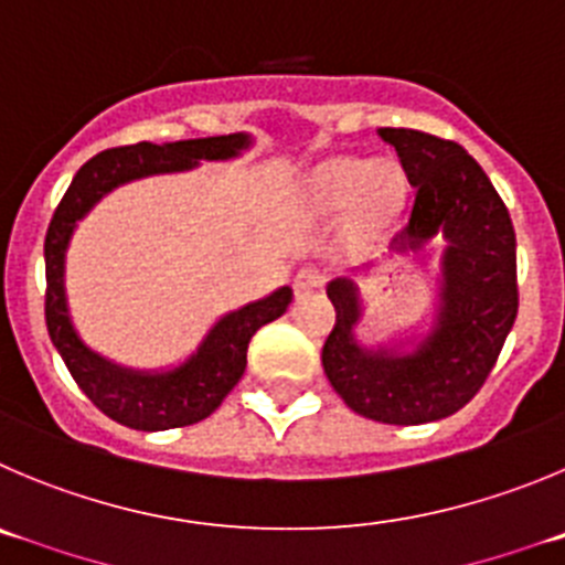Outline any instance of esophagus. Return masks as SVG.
Segmentation results:
<instances>
[{
	"label": "esophagus",
	"instance_id": "1",
	"mask_svg": "<svg viewBox=\"0 0 565 565\" xmlns=\"http://www.w3.org/2000/svg\"><path fill=\"white\" fill-rule=\"evenodd\" d=\"M326 284V273L320 270V267H300L298 273H295V281H292V287H295V292L298 295H307V292H312V289H320Z\"/></svg>",
	"mask_w": 565,
	"mask_h": 565
}]
</instances>
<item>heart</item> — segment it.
I'll return each mask as SVG.
<instances>
[{
  "label": "heart",
  "mask_w": 565,
  "mask_h": 565,
  "mask_svg": "<svg viewBox=\"0 0 565 565\" xmlns=\"http://www.w3.org/2000/svg\"><path fill=\"white\" fill-rule=\"evenodd\" d=\"M315 192L326 205H345L354 200L365 223L384 225L402 209L404 178L387 161L334 158L315 175Z\"/></svg>",
  "instance_id": "obj_1"
}]
</instances>
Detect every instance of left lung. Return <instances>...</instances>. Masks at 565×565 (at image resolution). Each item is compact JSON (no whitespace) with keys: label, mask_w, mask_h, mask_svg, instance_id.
<instances>
[{"label":"left lung","mask_w":565,"mask_h":565,"mask_svg":"<svg viewBox=\"0 0 565 565\" xmlns=\"http://www.w3.org/2000/svg\"><path fill=\"white\" fill-rule=\"evenodd\" d=\"M395 147L415 186L409 223L395 250H418L435 234L443 250L440 309L429 334L407 354L362 348L360 289L334 278V329L326 337L323 371L342 402L379 424L418 426L466 407L493 371L519 315L515 231L508 205L457 141L409 128L379 130Z\"/></svg>","instance_id":"1"}]
</instances>
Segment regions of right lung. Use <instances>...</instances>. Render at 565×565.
I'll use <instances>...</instances> for the list:
<instances>
[{"instance_id":"add662e5","label":"right lung","mask_w":565,"mask_h":565,"mask_svg":"<svg viewBox=\"0 0 565 565\" xmlns=\"http://www.w3.org/2000/svg\"><path fill=\"white\" fill-rule=\"evenodd\" d=\"M250 145L245 134L209 136V139H186L172 145H150L139 141L130 147H110L97 152L77 170L75 181L66 189L63 200L52 214L44 242L46 258V329L52 345L66 362L77 387L88 395V402L114 418L116 424L141 431L175 429V426L198 424L209 418L234 390L247 365V342L258 329L287 312L292 289L281 287L267 298L247 303L236 312L225 315L200 342L198 354L183 365L163 373H145L119 367L88 351L77 337L66 307L63 289V258L77 220L88 214L94 203L110 189L136 178L161 175V172H183L198 167V161H223L239 156Z\"/></svg>"}]
</instances>
